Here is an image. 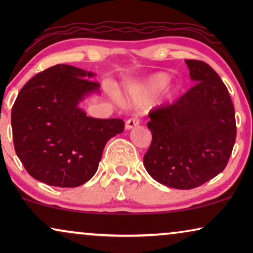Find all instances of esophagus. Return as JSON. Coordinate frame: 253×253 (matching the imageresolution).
<instances>
[{"label": "esophagus", "mask_w": 253, "mask_h": 253, "mask_svg": "<svg viewBox=\"0 0 253 253\" xmlns=\"http://www.w3.org/2000/svg\"><path fill=\"white\" fill-rule=\"evenodd\" d=\"M138 124H139V120L138 119H129L126 122V129L130 130V129H132V127L137 126Z\"/></svg>", "instance_id": "34e87169"}]
</instances>
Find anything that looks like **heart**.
Returning a JSON list of instances; mask_svg holds the SVG:
<instances>
[{"instance_id":"1","label":"heart","mask_w":253,"mask_h":253,"mask_svg":"<svg viewBox=\"0 0 253 253\" xmlns=\"http://www.w3.org/2000/svg\"><path fill=\"white\" fill-rule=\"evenodd\" d=\"M169 82V76L166 74H154L127 88L126 98L134 105H143L150 101L151 98L161 91Z\"/></svg>"}]
</instances>
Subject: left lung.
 Wrapping results in <instances>:
<instances>
[{
    "mask_svg": "<svg viewBox=\"0 0 253 253\" xmlns=\"http://www.w3.org/2000/svg\"><path fill=\"white\" fill-rule=\"evenodd\" d=\"M185 63L196 85L171 105L151 110L152 143L144 155L152 178L179 190L220 174L236 139L234 105L220 76L205 62Z\"/></svg>",
    "mask_w": 253,
    "mask_h": 253,
    "instance_id": "8db88e82",
    "label": "left lung"
}]
</instances>
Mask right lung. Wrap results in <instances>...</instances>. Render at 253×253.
I'll use <instances>...</instances> for the list:
<instances>
[{"label":"right lung","mask_w":253,"mask_h":253,"mask_svg":"<svg viewBox=\"0 0 253 253\" xmlns=\"http://www.w3.org/2000/svg\"><path fill=\"white\" fill-rule=\"evenodd\" d=\"M94 74L68 64L48 68L20 89L11 110L13 145L38 181L76 188L98 170L105 145L123 132L121 119H93L79 103L99 93Z\"/></svg>","instance_id":"1"}]
</instances>
